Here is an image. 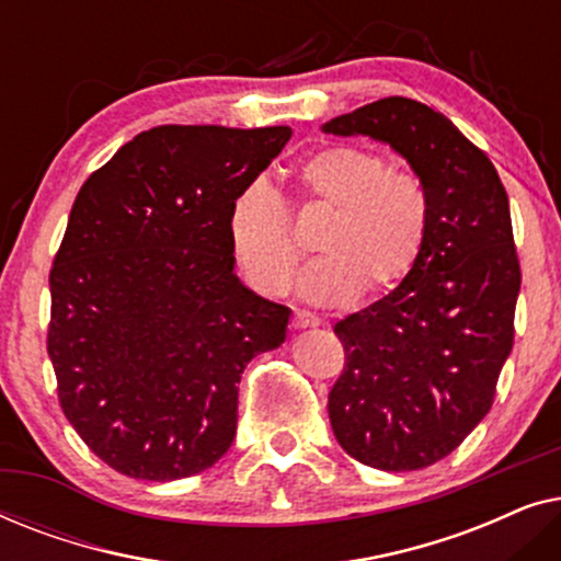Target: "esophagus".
Returning <instances> with one entry per match:
<instances>
[{"instance_id": "esophagus-1", "label": "esophagus", "mask_w": 561, "mask_h": 561, "mask_svg": "<svg viewBox=\"0 0 561 561\" xmlns=\"http://www.w3.org/2000/svg\"><path fill=\"white\" fill-rule=\"evenodd\" d=\"M290 327L294 329H309V327H319V319L309 311H296L294 319H290Z\"/></svg>"}]
</instances>
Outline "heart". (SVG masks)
<instances>
[{
    "label": "heart",
    "mask_w": 561,
    "mask_h": 561,
    "mask_svg": "<svg viewBox=\"0 0 561 561\" xmlns=\"http://www.w3.org/2000/svg\"><path fill=\"white\" fill-rule=\"evenodd\" d=\"M296 188L306 204L332 209L313 240L321 255L301 280L311 304L340 306L365 294H382L411 275L432 232L434 204L426 183L396 171L373 150L329 145L298 163ZM232 255L252 286L283 296L301 265L294 229L280 196L250 183L227 214Z\"/></svg>",
    "instance_id": "obj_1"
}]
</instances>
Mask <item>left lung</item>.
Returning <instances> with one entry per match:
<instances>
[{
  "label": "left lung",
  "instance_id": "obj_1",
  "mask_svg": "<svg viewBox=\"0 0 561 561\" xmlns=\"http://www.w3.org/2000/svg\"><path fill=\"white\" fill-rule=\"evenodd\" d=\"M321 129L388 142L432 194V232L409 278L336 321L344 370L327 405L350 457L424 470L485 419L513 350L520 265L508 194L485 152L413 99H378Z\"/></svg>",
  "mask_w": 561,
  "mask_h": 561
}]
</instances>
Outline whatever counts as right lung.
<instances>
[{"mask_svg":"<svg viewBox=\"0 0 561 561\" xmlns=\"http://www.w3.org/2000/svg\"><path fill=\"white\" fill-rule=\"evenodd\" d=\"M290 127L163 125L76 196L50 267L48 355L66 419L127 478L181 480L232 447L237 382L290 309L234 275L227 214Z\"/></svg>","mask_w":561,"mask_h":561,"instance_id":"1","label":"right lung"}]
</instances>
